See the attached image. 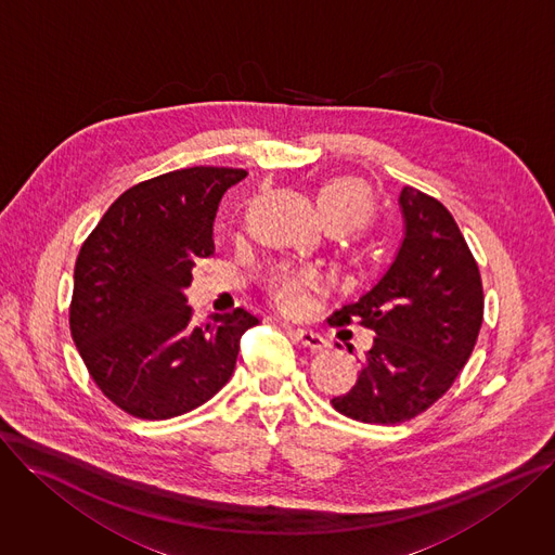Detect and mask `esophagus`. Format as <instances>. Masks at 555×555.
I'll use <instances>...</instances> for the list:
<instances>
[{
  "label": "esophagus",
  "mask_w": 555,
  "mask_h": 555,
  "mask_svg": "<svg viewBox=\"0 0 555 555\" xmlns=\"http://www.w3.org/2000/svg\"><path fill=\"white\" fill-rule=\"evenodd\" d=\"M293 337L297 341H301L304 346H309L311 350H324L328 348V339L324 335H320L318 331H311V328H291Z\"/></svg>",
  "instance_id": "esophagus-1"
}]
</instances>
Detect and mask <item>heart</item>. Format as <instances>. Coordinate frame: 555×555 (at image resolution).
I'll return each mask as SVG.
<instances>
[{"label":"heart","mask_w":555,"mask_h":555,"mask_svg":"<svg viewBox=\"0 0 555 555\" xmlns=\"http://www.w3.org/2000/svg\"><path fill=\"white\" fill-rule=\"evenodd\" d=\"M318 207L331 229L341 233L363 229L375 216V201L371 188L359 178H335L320 190ZM315 275L311 269L278 264L264 278L269 297L284 311H299L306 299V288L313 284Z\"/></svg>","instance_id":"b5f03b06"}]
</instances>
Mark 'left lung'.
I'll return each instance as SVG.
<instances>
[{"mask_svg":"<svg viewBox=\"0 0 555 555\" xmlns=\"http://www.w3.org/2000/svg\"><path fill=\"white\" fill-rule=\"evenodd\" d=\"M399 205L405 235L395 262L359 301L328 318L377 335L357 384L331 401L361 423H403L437 403L463 371L482 324L478 264L452 214L414 188L401 190Z\"/></svg>","mask_w":555,"mask_h":555,"instance_id":"8db88e82","label":"left lung"}]
</instances>
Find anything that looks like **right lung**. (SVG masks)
<instances>
[{
	"instance_id": "add662e5",
	"label": "right lung",
	"mask_w": 555,
	"mask_h": 555,
	"mask_svg": "<svg viewBox=\"0 0 555 555\" xmlns=\"http://www.w3.org/2000/svg\"><path fill=\"white\" fill-rule=\"evenodd\" d=\"M244 176L201 165L143 180L81 244L70 333L90 377L122 412L180 416L231 379L240 337L260 320L235 309L196 326L182 288L196 262L214 256L220 198Z\"/></svg>"
}]
</instances>
